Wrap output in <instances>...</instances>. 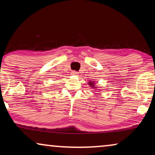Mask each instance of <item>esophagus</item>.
<instances>
[{
	"label": "esophagus",
	"mask_w": 155,
	"mask_h": 155,
	"mask_svg": "<svg viewBox=\"0 0 155 155\" xmlns=\"http://www.w3.org/2000/svg\"><path fill=\"white\" fill-rule=\"evenodd\" d=\"M78 72H76V71H73V72H72V73H71V74H72V75H78Z\"/></svg>",
	"instance_id": "34e87169"
}]
</instances>
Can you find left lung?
I'll list each match as a JSON object with an SVG mask.
<instances>
[{"label":"left lung","mask_w":155,"mask_h":155,"mask_svg":"<svg viewBox=\"0 0 155 155\" xmlns=\"http://www.w3.org/2000/svg\"><path fill=\"white\" fill-rule=\"evenodd\" d=\"M94 81H90V82H89V84H90V87H92V88H94L95 90H96L97 87H95V83H94Z\"/></svg>","instance_id":"obj_1"}]
</instances>
